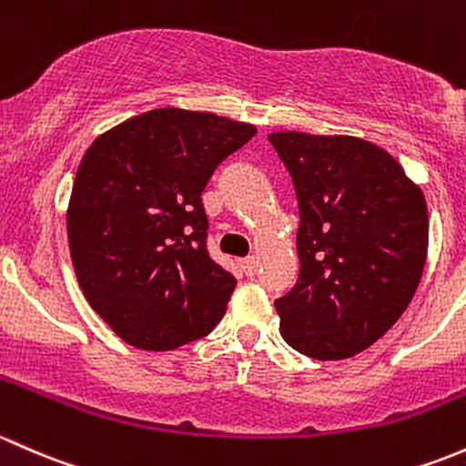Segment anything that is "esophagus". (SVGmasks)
Returning <instances> with one entry per match:
<instances>
[{
    "label": "esophagus",
    "instance_id": "esophagus-1",
    "mask_svg": "<svg viewBox=\"0 0 466 466\" xmlns=\"http://www.w3.org/2000/svg\"><path fill=\"white\" fill-rule=\"evenodd\" d=\"M242 271L247 273V276H256V273H258V258L251 256V258H247V260H242Z\"/></svg>",
    "mask_w": 466,
    "mask_h": 466
}]
</instances>
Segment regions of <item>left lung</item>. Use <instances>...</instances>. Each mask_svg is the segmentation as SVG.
<instances>
[{
	"instance_id": "obj_1",
	"label": "left lung",
	"mask_w": 466,
	"mask_h": 466,
	"mask_svg": "<svg viewBox=\"0 0 466 466\" xmlns=\"http://www.w3.org/2000/svg\"><path fill=\"white\" fill-rule=\"evenodd\" d=\"M299 199L300 276L276 300L282 339L319 361L363 352L415 296L429 251L424 193L357 137L273 132Z\"/></svg>"
}]
</instances>
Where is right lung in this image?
Masks as SVG:
<instances>
[{
  "instance_id": "right-lung-1",
  "label": "right lung",
  "mask_w": 466,
  "mask_h": 466,
  "mask_svg": "<svg viewBox=\"0 0 466 466\" xmlns=\"http://www.w3.org/2000/svg\"><path fill=\"white\" fill-rule=\"evenodd\" d=\"M256 127L163 107L100 134L76 172L66 235L85 299L126 343L166 352L227 314L235 278L206 251L201 193Z\"/></svg>"
}]
</instances>
